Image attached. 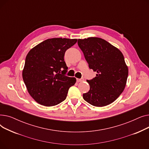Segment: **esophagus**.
<instances>
[{"label":"esophagus","mask_w":149,"mask_h":149,"mask_svg":"<svg viewBox=\"0 0 149 149\" xmlns=\"http://www.w3.org/2000/svg\"><path fill=\"white\" fill-rule=\"evenodd\" d=\"M84 79H77V82H81L83 81Z\"/></svg>","instance_id":"obj_1"}]
</instances>
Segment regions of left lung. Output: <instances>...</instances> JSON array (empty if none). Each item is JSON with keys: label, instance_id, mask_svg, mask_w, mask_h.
<instances>
[{"label": "left lung", "instance_id": "left-lung-1", "mask_svg": "<svg viewBox=\"0 0 149 149\" xmlns=\"http://www.w3.org/2000/svg\"><path fill=\"white\" fill-rule=\"evenodd\" d=\"M89 68L97 72L96 77L87 80L90 90L83 99L92 106H107L123 92L128 77V68L121 52L104 39L89 37L79 39Z\"/></svg>", "mask_w": 149, "mask_h": 149}]
</instances>
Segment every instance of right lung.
<instances>
[{"label": "right lung", "instance_id": "obj_1", "mask_svg": "<svg viewBox=\"0 0 149 149\" xmlns=\"http://www.w3.org/2000/svg\"><path fill=\"white\" fill-rule=\"evenodd\" d=\"M77 39L53 38L39 43L27 54L22 77L27 90L36 101L45 106L63 101L75 77L66 75L65 52Z\"/></svg>", "mask_w": 149, "mask_h": 149}]
</instances>
